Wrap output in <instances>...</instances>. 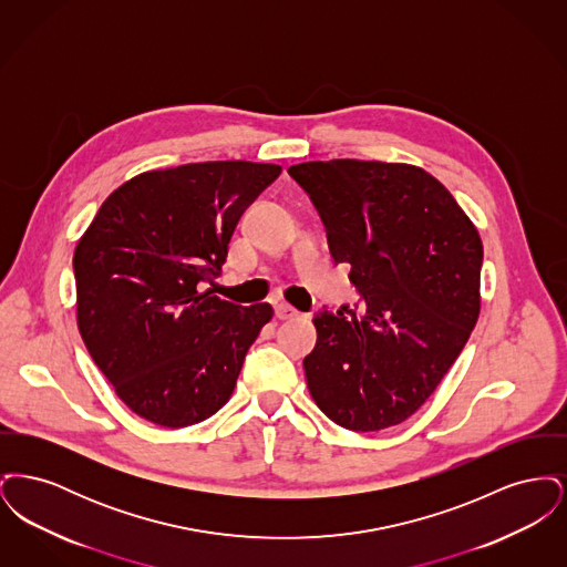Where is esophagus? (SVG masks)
<instances>
[{
  "label": "esophagus",
  "instance_id": "34e87169",
  "mask_svg": "<svg viewBox=\"0 0 567 567\" xmlns=\"http://www.w3.org/2000/svg\"><path fill=\"white\" fill-rule=\"evenodd\" d=\"M274 315H276V319H280V321H289V319H296L299 312H297L296 308H291L289 303L280 301V303L274 306Z\"/></svg>",
  "mask_w": 567,
  "mask_h": 567
}]
</instances>
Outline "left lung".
<instances>
[{
  "mask_svg": "<svg viewBox=\"0 0 567 567\" xmlns=\"http://www.w3.org/2000/svg\"><path fill=\"white\" fill-rule=\"evenodd\" d=\"M331 257L363 299L317 312L303 359L312 400L351 432L404 423L440 384L481 315L483 243L449 189L408 163H297Z\"/></svg>",
  "mask_w": 567,
  "mask_h": 567,
  "instance_id": "obj_1",
  "label": "left lung"
}]
</instances>
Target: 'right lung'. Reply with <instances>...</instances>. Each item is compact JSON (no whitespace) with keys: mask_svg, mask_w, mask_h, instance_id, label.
I'll return each instance as SVG.
<instances>
[{"mask_svg":"<svg viewBox=\"0 0 567 567\" xmlns=\"http://www.w3.org/2000/svg\"><path fill=\"white\" fill-rule=\"evenodd\" d=\"M274 163H187L137 174L102 204L74 250L82 342L116 395L159 427L227 404L270 303L202 291Z\"/></svg>","mask_w":567,"mask_h":567,"instance_id":"add662e5","label":"right lung"}]
</instances>
